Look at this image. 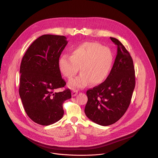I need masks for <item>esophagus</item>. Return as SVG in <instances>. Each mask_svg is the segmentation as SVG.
<instances>
[{
    "instance_id": "esophagus-1",
    "label": "esophagus",
    "mask_w": 158,
    "mask_h": 158,
    "mask_svg": "<svg viewBox=\"0 0 158 158\" xmlns=\"http://www.w3.org/2000/svg\"><path fill=\"white\" fill-rule=\"evenodd\" d=\"M78 94V91L76 89H73L72 91V96H77V94Z\"/></svg>"
}]
</instances>
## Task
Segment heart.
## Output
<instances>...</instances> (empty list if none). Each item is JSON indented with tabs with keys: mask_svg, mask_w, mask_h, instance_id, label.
<instances>
[{
	"mask_svg": "<svg viewBox=\"0 0 158 158\" xmlns=\"http://www.w3.org/2000/svg\"><path fill=\"white\" fill-rule=\"evenodd\" d=\"M113 62V56L109 49L96 42H85L72 50L71 56L64 54L58 60L60 73L71 80L68 85L73 89L84 88L89 84L98 85L107 77Z\"/></svg>",
	"mask_w": 158,
	"mask_h": 158,
	"instance_id": "obj_1",
	"label": "heart"
}]
</instances>
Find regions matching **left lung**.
<instances>
[{
  "label": "left lung",
  "instance_id": "1",
  "mask_svg": "<svg viewBox=\"0 0 158 158\" xmlns=\"http://www.w3.org/2000/svg\"><path fill=\"white\" fill-rule=\"evenodd\" d=\"M110 38L118 47L114 63L106 79L87 91L88 100L84 109L89 119L104 126L115 123L124 114L136 84L129 52L119 40Z\"/></svg>",
  "mask_w": 158,
  "mask_h": 158
}]
</instances>
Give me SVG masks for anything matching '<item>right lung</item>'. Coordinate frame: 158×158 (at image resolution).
Listing matches in <instances>:
<instances>
[{
  "label": "right lung",
  "mask_w": 158,
  "mask_h": 158,
  "mask_svg": "<svg viewBox=\"0 0 158 158\" xmlns=\"http://www.w3.org/2000/svg\"><path fill=\"white\" fill-rule=\"evenodd\" d=\"M67 42L64 35H43L22 57L19 95L27 116L37 124L48 126L59 121L64 115V102L71 98L69 89L56 92L66 84L58 60Z\"/></svg>",
  "instance_id": "1"
}]
</instances>
